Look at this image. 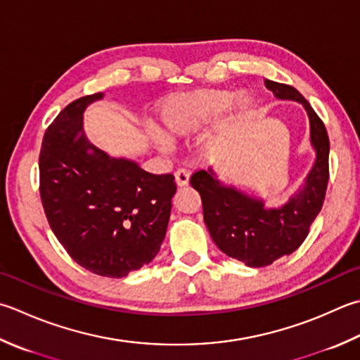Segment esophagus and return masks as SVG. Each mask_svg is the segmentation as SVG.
I'll list each match as a JSON object with an SVG mask.
<instances>
[{"mask_svg": "<svg viewBox=\"0 0 360 360\" xmlns=\"http://www.w3.org/2000/svg\"><path fill=\"white\" fill-rule=\"evenodd\" d=\"M174 178H176V182H178V186H187L190 179V172L187 168H178L174 173Z\"/></svg>", "mask_w": 360, "mask_h": 360, "instance_id": "1", "label": "esophagus"}]
</instances>
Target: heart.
<instances>
[{"label":"heart","instance_id":"obj_1","mask_svg":"<svg viewBox=\"0 0 360 360\" xmlns=\"http://www.w3.org/2000/svg\"><path fill=\"white\" fill-rule=\"evenodd\" d=\"M231 103L229 91H193L168 98L159 109L162 131L170 137L190 136L220 117ZM238 103L245 104L246 98L242 96ZM158 143L167 146V140L158 137Z\"/></svg>","mask_w":360,"mask_h":360}]
</instances>
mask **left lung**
Wrapping results in <instances>:
<instances>
[{"instance_id":"obj_1","label":"left lung","mask_w":360,"mask_h":360,"mask_svg":"<svg viewBox=\"0 0 360 360\" xmlns=\"http://www.w3.org/2000/svg\"><path fill=\"white\" fill-rule=\"evenodd\" d=\"M265 86L276 98L300 101L307 110L316 160L304 187L281 209H265L262 201L221 186L212 170L195 172L190 178V184L201 196L204 223L215 245L248 266H266L300 248L321 210L329 181L325 123L295 87L270 79H265Z\"/></svg>"}]
</instances>
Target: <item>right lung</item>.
Wrapping results in <instances>:
<instances>
[{"label": "right lung", "instance_id": "right-lung-1", "mask_svg": "<svg viewBox=\"0 0 360 360\" xmlns=\"http://www.w3.org/2000/svg\"><path fill=\"white\" fill-rule=\"evenodd\" d=\"M101 91L70 103L48 126L39 156L40 198L54 236L75 262L108 278L150 264L164 242L172 173L109 158L87 142L82 112Z\"/></svg>", "mask_w": 360, "mask_h": 360}]
</instances>
